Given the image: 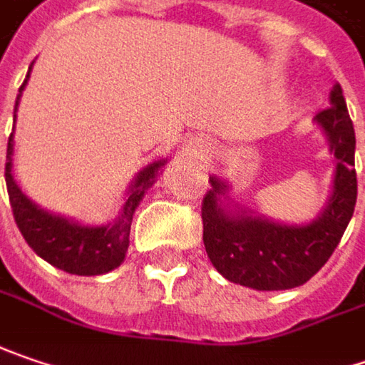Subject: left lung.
Returning <instances> with one entry per match:
<instances>
[{
  "label": "left lung",
  "mask_w": 365,
  "mask_h": 365,
  "mask_svg": "<svg viewBox=\"0 0 365 365\" xmlns=\"http://www.w3.org/2000/svg\"><path fill=\"white\" fill-rule=\"evenodd\" d=\"M317 120L337 158L335 185L327 210L308 226H283L222 207L226 185L211 176L201 203L203 245L213 267L228 279L252 289H292L308 282L329 261L347 228L357 199L356 133L341 86L331 92V106Z\"/></svg>",
  "instance_id": "left-lung-1"
}]
</instances>
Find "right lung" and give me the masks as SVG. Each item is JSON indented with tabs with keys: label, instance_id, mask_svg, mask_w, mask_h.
Here are the masks:
<instances>
[{
	"label": "right lung",
	"instance_id": "add662e5",
	"mask_svg": "<svg viewBox=\"0 0 365 365\" xmlns=\"http://www.w3.org/2000/svg\"><path fill=\"white\" fill-rule=\"evenodd\" d=\"M28 76H30V69H28ZM26 80L20 86V92L24 90ZM18 101H20V94L16 98V108H18ZM14 123H16V115H14ZM11 137L14 135H9L8 139V155H6L8 158L6 160V185H8L14 220L28 246L41 259H45L46 263L71 275H102L119 267L129 246L133 211L139 205L143 192L154 185L158 170L164 166V162H154L139 173L135 182L129 189V197L123 207V213L113 226L90 228V226H78L59 215L46 213L45 210L36 207L26 195L20 191V187L16 185L11 176V150H14Z\"/></svg>",
	"mask_w": 365,
	"mask_h": 365
}]
</instances>
